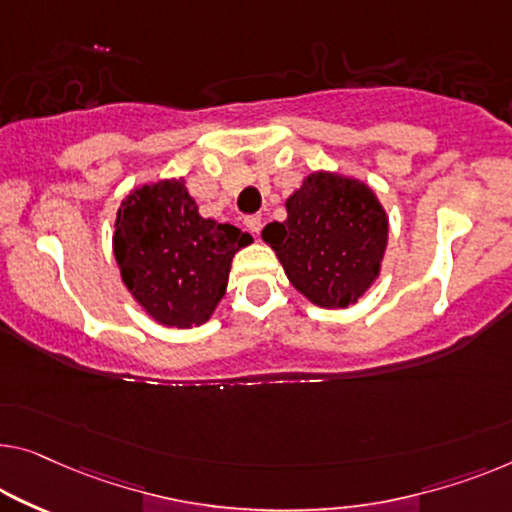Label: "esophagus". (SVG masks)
Returning a JSON list of instances; mask_svg holds the SVG:
<instances>
[{
	"label": "esophagus",
	"mask_w": 512,
	"mask_h": 512,
	"mask_svg": "<svg viewBox=\"0 0 512 512\" xmlns=\"http://www.w3.org/2000/svg\"><path fill=\"white\" fill-rule=\"evenodd\" d=\"M243 223H246L248 230L253 232L255 236L259 234V230H262V216H248L246 220H243Z\"/></svg>",
	"instance_id": "1"
}]
</instances>
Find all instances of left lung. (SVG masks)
I'll list each match as a JSON object with an SVG mask.
<instances>
[{"mask_svg":"<svg viewBox=\"0 0 512 512\" xmlns=\"http://www.w3.org/2000/svg\"><path fill=\"white\" fill-rule=\"evenodd\" d=\"M287 218L262 241L294 289L326 310L354 305L375 285L388 246V213L368 183L317 170L285 200Z\"/></svg>","mask_w":512,"mask_h":512,"instance_id":"1","label":"left lung"}]
</instances>
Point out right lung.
I'll return each instance as SVG.
<instances>
[{
	"label": "right lung",
	"instance_id": "add662e5",
	"mask_svg": "<svg viewBox=\"0 0 512 512\" xmlns=\"http://www.w3.org/2000/svg\"><path fill=\"white\" fill-rule=\"evenodd\" d=\"M253 236L202 218L183 179L133 188L117 211L112 250L121 282L160 326L209 322L230 280L232 259Z\"/></svg>",
	"mask_w": 512,
	"mask_h": 512
}]
</instances>
